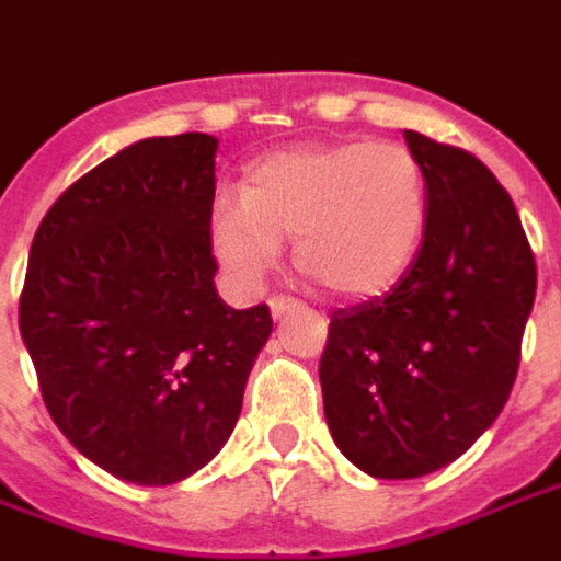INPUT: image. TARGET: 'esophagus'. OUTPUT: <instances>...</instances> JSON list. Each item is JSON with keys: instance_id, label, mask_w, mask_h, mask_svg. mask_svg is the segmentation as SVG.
<instances>
[{"instance_id": "esophagus-1", "label": "esophagus", "mask_w": 561, "mask_h": 561, "mask_svg": "<svg viewBox=\"0 0 561 561\" xmlns=\"http://www.w3.org/2000/svg\"><path fill=\"white\" fill-rule=\"evenodd\" d=\"M291 309H297V300H291V297H273L270 300V316L276 318V321L288 316Z\"/></svg>"}]
</instances>
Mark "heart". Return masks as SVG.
Segmentation results:
<instances>
[{"instance_id":"b5f03b06","label":"heart","mask_w":561,"mask_h":561,"mask_svg":"<svg viewBox=\"0 0 561 561\" xmlns=\"http://www.w3.org/2000/svg\"><path fill=\"white\" fill-rule=\"evenodd\" d=\"M426 231V180L397 140L273 149L243 171L240 197L209 209L225 276L255 291L294 237V261L340 297L369 300L409 273Z\"/></svg>"}]
</instances>
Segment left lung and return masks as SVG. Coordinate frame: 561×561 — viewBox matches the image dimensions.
I'll use <instances>...</instances> for the list:
<instances>
[{
  "instance_id": "left-lung-1",
  "label": "left lung",
  "mask_w": 561,
  "mask_h": 561,
  "mask_svg": "<svg viewBox=\"0 0 561 561\" xmlns=\"http://www.w3.org/2000/svg\"><path fill=\"white\" fill-rule=\"evenodd\" d=\"M426 180V231L385 297L330 318L321 393L330 435L373 478L462 457L505 409L535 304L517 207L471 152L405 131Z\"/></svg>"
}]
</instances>
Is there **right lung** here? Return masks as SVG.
<instances>
[{
	"label": "right lung",
	"mask_w": 561,
	"mask_h": 561,
	"mask_svg": "<svg viewBox=\"0 0 561 561\" xmlns=\"http://www.w3.org/2000/svg\"><path fill=\"white\" fill-rule=\"evenodd\" d=\"M213 135L119 149L68 185L35 231L20 336L54 423L140 486L204 469L237 426L273 330L216 291Z\"/></svg>",
	"instance_id": "add662e5"
}]
</instances>
